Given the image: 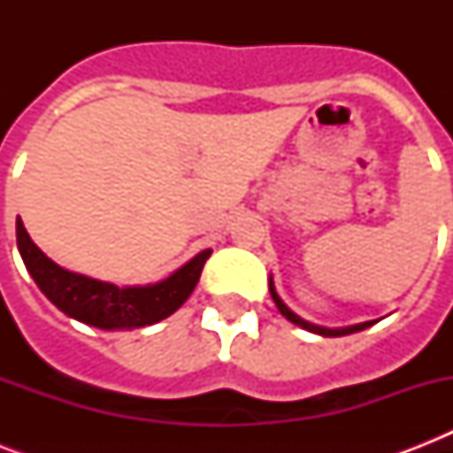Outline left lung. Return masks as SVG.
<instances>
[{
	"label": "left lung",
	"instance_id": "1",
	"mask_svg": "<svg viewBox=\"0 0 453 453\" xmlns=\"http://www.w3.org/2000/svg\"><path fill=\"white\" fill-rule=\"evenodd\" d=\"M270 296H273V301H275L277 310L282 312L289 322L298 324V326H303V329H308L312 331V334H319V336H348V334H355V331H362L366 329V326H372L373 322H365V324H355V326H345V329H324V326H317V324H310L305 322V319H301V317L296 315V312H291L287 305H284V301L280 296H277V291H275V284H273V280H270Z\"/></svg>",
	"mask_w": 453,
	"mask_h": 453
}]
</instances>
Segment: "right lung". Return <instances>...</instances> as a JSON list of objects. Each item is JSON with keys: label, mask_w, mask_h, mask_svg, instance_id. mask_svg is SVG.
Listing matches in <instances>:
<instances>
[{"label": "right lung", "mask_w": 453, "mask_h": 453, "mask_svg": "<svg viewBox=\"0 0 453 453\" xmlns=\"http://www.w3.org/2000/svg\"><path fill=\"white\" fill-rule=\"evenodd\" d=\"M16 240L25 268L37 282L42 294L67 317H74L98 329L150 326L164 317H169L171 312H176L197 287L206 258L211 256V251L206 249L159 284L119 289L115 284L98 282V280L77 275L56 265L30 240L20 219L16 223Z\"/></svg>", "instance_id": "add662e5"}]
</instances>
